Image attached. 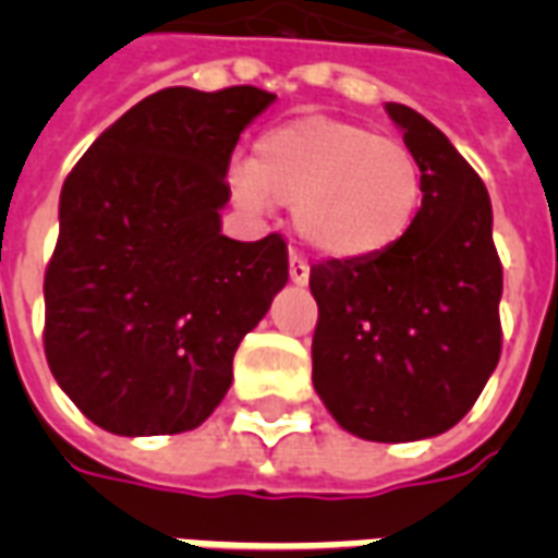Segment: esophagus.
I'll list each match as a JSON object with an SVG mask.
<instances>
[{
    "mask_svg": "<svg viewBox=\"0 0 558 558\" xmlns=\"http://www.w3.org/2000/svg\"><path fill=\"white\" fill-rule=\"evenodd\" d=\"M290 280L292 283H299V287H304V283L311 280V266H307V259H304L299 251H292L290 254Z\"/></svg>",
    "mask_w": 558,
    "mask_h": 558,
    "instance_id": "1",
    "label": "esophagus"
}]
</instances>
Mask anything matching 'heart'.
<instances>
[{
    "mask_svg": "<svg viewBox=\"0 0 558 558\" xmlns=\"http://www.w3.org/2000/svg\"><path fill=\"white\" fill-rule=\"evenodd\" d=\"M251 211L295 208V227L319 254L359 259L386 251L410 230L421 203V170L407 146L371 128L311 116L271 128L254 163L232 172Z\"/></svg>",
    "mask_w": 558,
    "mask_h": 558,
    "instance_id": "1",
    "label": "heart"
}]
</instances>
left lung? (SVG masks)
Here are the masks:
<instances>
[{"label":"left lung","instance_id":"8db88e82","mask_svg":"<svg viewBox=\"0 0 558 558\" xmlns=\"http://www.w3.org/2000/svg\"><path fill=\"white\" fill-rule=\"evenodd\" d=\"M388 116L418 160L424 199L386 251L311 266V352L314 388L343 430L412 442L454 427L496 371L502 263L478 172L421 113L388 104Z\"/></svg>","mask_w":558,"mask_h":558}]
</instances>
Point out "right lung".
Masks as SVG:
<instances>
[{
    "instance_id": "right-lung-1",
    "label": "right lung",
    "mask_w": 558,
    "mask_h": 558,
    "mask_svg": "<svg viewBox=\"0 0 558 558\" xmlns=\"http://www.w3.org/2000/svg\"><path fill=\"white\" fill-rule=\"evenodd\" d=\"M275 101L256 86L148 95L68 172L44 271V355L77 410L119 436L199 427L232 355L290 278L280 232L220 235L232 148Z\"/></svg>"
}]
</instances>
